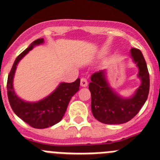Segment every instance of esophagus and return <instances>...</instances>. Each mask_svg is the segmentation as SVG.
<instances>
[{
  "instance_id": "34e87169",
  "label": "esophagus",
  "mask_w": 160,
  "mask_h": 160,
  "mask_svg": "<svg viewBox=\"0 0 160 160\" xmlns=\"http://www.w3.org/2000/svg\"><path fill=\"white\" fill-rule=\"evenodd\" d=\"M80 85H81V86H82V87H86L88 85V82L87 80H86V78H81V82H80Z\"/></svg>"
}]
</instances>
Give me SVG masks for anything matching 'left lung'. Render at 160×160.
Masks as SVG:
<instances>
[{
	"mask_svg": "<svg viewBox=\"0 0 160 160\" xmlns=\"http://www.w3.org/2000/svg\"><path fill=\"white\" fill-rule=\"evenodd\" d=\"M131 57L139 69L137 76L141 84L130 98H123L109 86L106 70H99L91 75L89 90L91 93V109L93 117L103 124H124L137 115L147 101L150 78L141 51L132 48Z\"/></svg>",
	"mask_w": 160,
	"mask_h": 160,
	"instance_id": "1",
	"label": "left lung"
}]
</instances>
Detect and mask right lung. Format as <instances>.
<instances>
[{
    "mask_svg": "<svg viewBox=\"0 0 160 160\" xmlns=\"http://www.w3.org/2000/svg\"><path fill=\"white\" fill-rule=\"evenodd\" d=\"M43 39H38L16 58L7 82L8 98L16 115L35 128H46L62 119L70 99L79 90L80 79L71 83L61 82L52 93L36 102H26L19 98L13 88V78L19 62L37 45L43 43Z\"/></svg>",
    "mask_w": 160,
    "mask_h": 160,
    "instance_id": "right-lung-1",
    "label": "right lung"
}]
</instances>
